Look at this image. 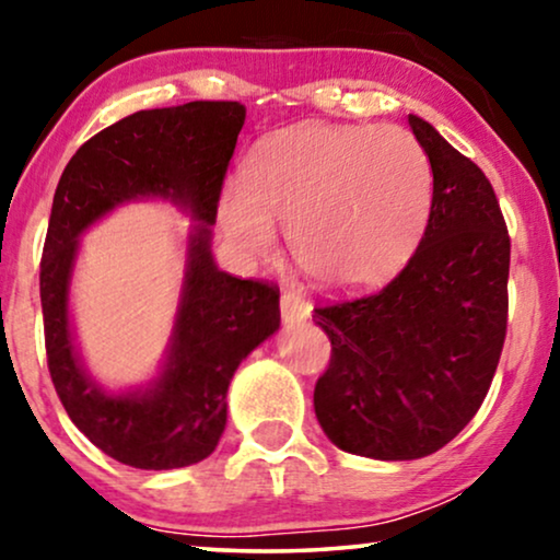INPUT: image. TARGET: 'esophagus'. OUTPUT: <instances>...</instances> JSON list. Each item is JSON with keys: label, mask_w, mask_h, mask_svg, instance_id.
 I'll return each instance as SVG.
<instances>
[{"label": "esophagus", "mask_w": 560, "mask_h": 560, "mask_svg": "<svg viewBox=\"0 0 560 560\" xmlns=\"http://www.w3.org/2000/svg\"><path fill=\"white\" fill-rule=\"evenodd\" d=\"M280 313L285 324H298V320H305L311 316V303L295 293H282Z\"/></svg>", "instance_id": "esophagus-1"}]
</instances>
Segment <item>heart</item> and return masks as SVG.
Segmentation results:
<instances>
[{
  "mask_svg": "<svg viewBox=\"0 0 560 560\" xmlns=\"http://www.w3.org/2000/svg\"><path fill=\"white\" fill-rule=\"evenodd\" d=\"M431 196V165L405 129L301 125L252 150L244 183L221 194L219 221L249 259L278 255V225L313 282L362 290L410 257Z\"/></svg>",
  "mask_w": 560,
  "mask_h": 560,
  "instance_id": "b5f03b06",
  "label": "heart"
}]
</instances>
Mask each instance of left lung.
Listing matches in <instances>:
<instances>
[{
    "label": "left lung",
    "instance_id": "left-lung-1",
    "mask_svg": "<svg viewBox=\"0 0 560 560\" xmlns=\"http://www.w3.org/2000/svg\"><path fill=\"white\" fill-rule=\"evenodd\" d=\"M433 171L416 255L377 293L318 305L331 362L313 405L341 451L382 462L433 454L485 402L508 334L510 234L492 183L420 117Z\"/></svg>",
    "mask_w": 560,
    "mask_h": 560
}]
</instances>
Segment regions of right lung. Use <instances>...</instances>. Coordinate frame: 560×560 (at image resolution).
<instances>
[{"label": "right lung", "mask_w": 560, "mask_h": 560, "mask_svg": "<svg viewBox=\"0 0 560 560\" xmlns=\"http://www.w3.org/2000/svg\"><path fill=\"white\" fill-rule=\"evenodd\" d=\"M247 109L190 102L144 109L83 142L60 175L40 262L45 351L75 428L135 469H180L217 448L236 366L280 326V290L221 272L211 224ZM167 197L202 224L189 237L184 295L166 370L148 390L112 396L82 370L67 318L78 236L117 205Z\"/></svg>", "instance_id": "right-lung-1"}]
</instances>
